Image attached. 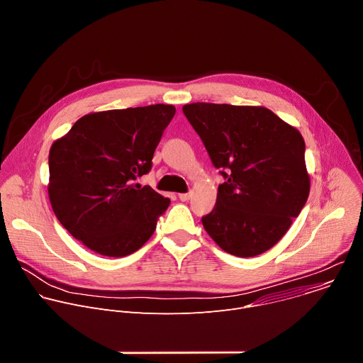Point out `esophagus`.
I'll list each match as a JSON object with an SVG mask.
<instances>
[{
  "instance_id": "esophagus-1",
  "label": "esophagus",
  "mask_w": 363,
  "mask_h": 363,
  "mask_svg": "<svg viewBox=\"0 0 363 363\" xmlns=\"http://www.w3.org/2000/svg\"><path fill=\"white\" fill-rule=\"evenodd\" d=\"M189 198H191V192H186V194H179V199H181V201H184V202H186Z\"/></svg>"
}]
</instances>
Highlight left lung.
I'll return each mask as SVG.
<instances>
[{
    "mask_svg": "<svg viewBox=\"0 0 363 363\" xmlns=\"http://www.w3.org/2000/svg\"><path fill=\"white\" fill-rule=\"evenodd\" d=\"M182 112L225 179L214 210L202 217L205 231L237 257L270 250L310 192L303 136L262 106L198 101Z\"/></svg>",
    "mask_w": 363,
    "mask_h": 363,
    "instance_id": "obj_1",
    "label": "left lung"
}]
</instances>
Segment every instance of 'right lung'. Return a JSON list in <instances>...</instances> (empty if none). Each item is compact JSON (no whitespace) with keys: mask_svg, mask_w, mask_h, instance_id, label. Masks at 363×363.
Returning a JSON list of instances; mask_svg holds the SVG:
<instances>
[{"mask_svg":"<svg viewBox=\"0 0 363 363\" xmlns=\"http://www.w3.org/2000/svg\"><path fill=\"white\" fill-rule=\"evenodd\" d=\"M174 115L172 105L90 113L51 145V208L91 251L129 255L157 228L171 201L135 181L150 171L153 152Z\"/></svg>","mask_w":363,"mask_h":363,"instance_id":"add662e5","label":"right lung"}]
</instances>
